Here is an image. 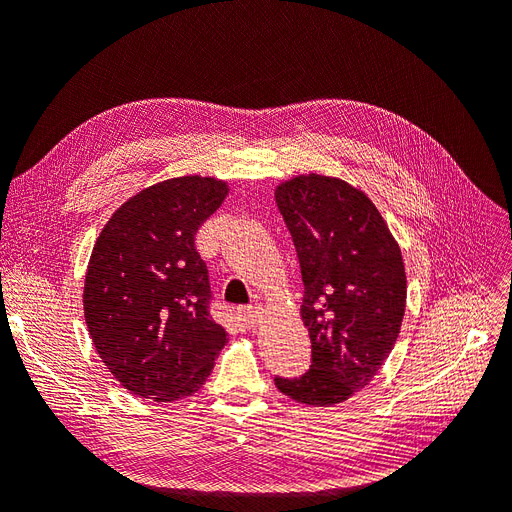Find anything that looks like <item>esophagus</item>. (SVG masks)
Listing matches in <instances>:
<instances>
[{"label":"esophagus","instance_id":"obj_1","mask_svg":"<svg viewBox=\"0 0 512 512\" xmlns=\"http://www.w3.org/2000/svg\"><path fill=\"white\" fill-rule=\"evenodd\" d=\"M239 314L247 324H258L262 320V314H265V309H262V305H247L239 309Z\"/></svg>","mask_w":512,"mask_h":512}]
</instances>
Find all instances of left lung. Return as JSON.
Listing matches in <instances>:
<instances>
[{
	"label": "left lung",
	"mask_w": 512,
	"mask_h": 512,
	"mask_svg": "<svg viewBox=\"0 0 512 512\" xmlns=\"http://www.w3.org/2000/svg\"><path fill=\"white\" fill-rule=\"evenodd\" d=\"M297 247L301 318L312 365L275 386L307 406L342 404L365 389L391 354L406 312V269L376 205L350 183L299 175L275 188Z\"/></svg>",
	"instance_id": "obj_1"
}]
</instances>
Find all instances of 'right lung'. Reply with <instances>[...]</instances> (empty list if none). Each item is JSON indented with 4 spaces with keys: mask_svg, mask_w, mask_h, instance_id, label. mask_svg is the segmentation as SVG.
<instances>
[{
    "mask_svg": "<svg viewBox=\"0 0 512 512\" xmlns=\"http://www.w3.org/2000/svg\"><path fill=\"white\" fill-rule=\"evenodd\" d=\"M228 183L188 175L151 185L106 222L85 273V322L106 369L138 397L175 401L205 384L226 331L194 245Z\"/></svg>",
    "mask_w": 512,
    "mask_h": 512,
    "instance_id": "obj_1",
    "label": "right lung"
}]
</instances>
